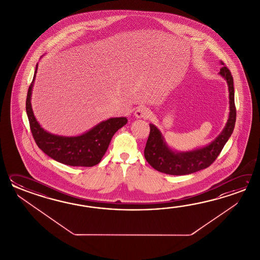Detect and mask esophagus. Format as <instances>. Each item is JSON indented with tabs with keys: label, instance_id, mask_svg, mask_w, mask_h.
<instances>
[{
	"label": "esophagus",
	"instance_id": "1",
	"mask_svg": "<svg viewBox=\"0 0 260 260\" xmlns=\"http://www.w3.org/2000/svg\"><path fill=\"white\" fill-rule=\"evenodd\" d=\"M150 115V111L146 107H139L135 111V116L137 118H149Z\"/></svg>",
	"mask_w": 260,
	"mask_h": 260
}]
</instances>
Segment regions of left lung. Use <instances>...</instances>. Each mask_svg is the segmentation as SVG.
Returning <instances> with one entry per match:
<instances>
[{
  "label": "left lung",
  "mask_w": 260,
  "mask_h": 260,
  "mask_svg": "<svg viewBox=\"0 0 260 260\" xmlns=\"http://www.w3.org/2000/svg\"><path fill=\"white\" fill-rule=\"evenodd\" d=\"M220 65L222 67L218 74L226 81L230 99V112L225 127L208 145L191 150L177 151L167 144L160 129L154 124L149 123L150 132L144 150V156L155 170L167 175L183 176L205 169L214 162L229 138H231L236 122L233 78L222 61H220Z\"/></svg>",
  "instance_id": "left-lung-1"
}]
</instances>
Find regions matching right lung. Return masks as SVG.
Returning a JSON list of instances; mask_svg holds the SVG:
<instances>
[{
  "label": "right lung",
  "mask_w": 260,
  "mask_h": 260,
  "mask_svg": "<svg viewBox=\"0 0 260 260\" xmlns=\"http://www.w3.org/2000/svg\"><path fill=\"white\" fill-rule=\"evenodd\" d=\"M37 69L38 63L34 72V80L28 87L26 101V111L35 142L45 154L63 165L91 167L100 164L109 148L113 135L127 123V118H110L79 136L67 137L47 132L41 126L34 116L30 102Z\"/></svg>",
  "instance_id": "right-lung-1"
}]
</instances>
